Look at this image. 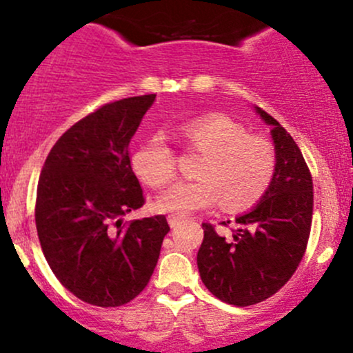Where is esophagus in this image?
Returning <instances> with one entry per match:
<instances>
[{"label": "esophagus", "instance_id": "1", "mask_svg": "<svg viewBox=\"0 0 353 353\" xmlns=\"http://www.w3.org/2000/svg\"><path fill=\"white\" fill-rule=\"evenodd\" d=\"M181 220H183V216L170 215V216H169V225L172 227V229H174V227H176V225H179V223H181Z\"/></svg>", "mask_w": 353, "mask_h": 353}]
</instances>
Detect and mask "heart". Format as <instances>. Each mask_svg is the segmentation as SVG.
<instances>
[{
	"label": "heart",
	"instance_id": "obj_1",
	"mask_svg": "<svg viewBox=\"0 0 353 353\" xmlns=\"http://www.w3.org/2000/svg\"><path fill=\"white\" fill-rule=\"evenodd\" d=\"M186 150L203 155L196 181H181L159 198L167 213L196 212L216 205L230 212L254 206L272 186L276 154L272 141L249 134L241 123L225 114L212 112L184 121L177 128ZM131 167L141 183L163 188L176 177L177 157L162 134H152L131 157Z\"/></svg>",
	"mask_w": 353,
	"mask_h": 353
}]
</instances>
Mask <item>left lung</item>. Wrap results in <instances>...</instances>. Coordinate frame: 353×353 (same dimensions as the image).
<instances>
[{
  "label": "left lung",
  "mask_w": 353,
  "mask_h": 353,
  "mask_svg": "<svg viewBox=\"0 0 353 353\" xmlns=\"http://www.w3.org/2000/svg\"><path fill=\"white\" fill-rule=\"evenodd\" d=\"M256 112L272 126L275 179L251 212L237 216L229 239L215 225L203 223L205 236L198 251L205 287L237 307L266 301L292 279L307 248L314 205L311 170L301 148L275 117L261 108Z\"/></svg>",
  "instance_id": "left-lung-1"
}]
</instances>
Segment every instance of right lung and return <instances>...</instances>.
Returning <instances> with one entry per match:
<instances>
[{
	"mask_svg": "<svg viewBox=\"0 0 353 353\" xmlns=\"http://www.w3.org/2000/svg\"><path fill=\"white\" fill-rule=\"evenodd\" d=\"M155 94L101 105L74 123L49 152L37 184L35 227L56 279L74 297L119 307L150 282L165 215L123 222L145 205L130 141Z\"/></svg>",
	"mask_w": 353,
	"mask_h": 353,
	"instance_id": "1",
	"label": "right lung"
}]
</instances>
